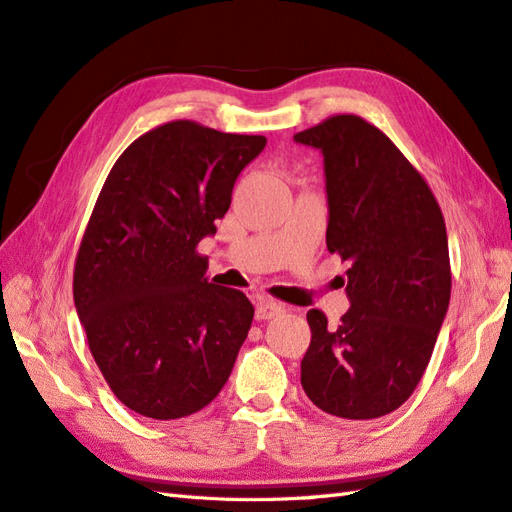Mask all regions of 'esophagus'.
<instances>
[{"instance_id":"esophagus-1","label":"esophagus","mask_w":512,"mask_h":512,"mask_svg":"<svg viewBox=\"0 0 512 512\" xmlns=\"http://www.w3.org/2000/svg\"><path fill=\"white\" fill-rule=\"evenodd\" d=\"M283 311H285V307L279 305V303H274V300L259 298L257 307H255V316H257V320H272V318L281 316Z\"/></svg>"}]
</instances>
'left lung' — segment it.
<instances>
[{
    "label": "left lung",
    "mask_w": 512,
    "mask_h": 512,
    "mask_svg": "<svg viewBox=\"0 0 512 512\" xmlns=\"http://www.w3.org/2000/svg\"><path fill=\"white\" fill-rule=\"evenodd\" d=\"M324 157L326 246L346 270L337 329L307 313L300 383L324 413L376 419L409 400L450 305L448 233L428 183L381 129L339 114L294 136Z\"/></svg>",
    "instance_id": "obj_1"
}]
</instances>
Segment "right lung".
<instances>
[{
  "instance_id": "1",
  "label": "right lung",
  "mask_w": 512,
  "mask_h": 512,
  "mask_svg": "<svg viewBox=\"0 0 512 512\" xmlns=\"http://www.w3.org/2000/svg\"><path fill=\"white\" fill-rule=\"evenodd\" d=\"M264 136L173 121L123 151L77 253L73 298L114 396L151 419L201 411L225 387L255 309L209 283L196 253Z\"/></svg>"
}]
</instances>
